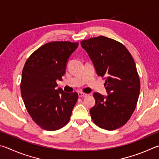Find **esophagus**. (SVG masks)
<instances>
[{
    "mask_svg": "<svg viewBox=\"0 0 159 159\" xmlns=\"http://www.w3.org/2000/svg\"><path fill=\"white\" fill-rule=\"evenodd\" d=\"M87 95H88L87 93H83V92L78 93V96H79V97H86Z\"/></svg>",
    "mask_w": 159,
    "mask_h": 159,
    "instance_id": "obj_1",
    "label": "esophagus"
}]
</instances>
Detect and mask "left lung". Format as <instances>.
<instances>
[{"mask_svg": "<svg viewBox=\"0 0 159 159\" xmlns=\"http://www.w3.org/2000/svg\"><path fill=\"white\" fill-rule=\"evenodd\" d=\"M99 76L105 77L108 95L93 96L96 104L90 109L93 121L108 130L119 129L130 118L137 105L140 82L135 61L123 44L105 36L81 42Z\"/></svg>", "mask_w": 159, "mask_h": 159, "instance_id": "1", "label": "left lung"}]
</instances>
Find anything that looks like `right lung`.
I'll use <instances>...</instances> for the list:
<instances>
[{"label": "right lung", "mask_w": 159, "mask_h": 159, "mask_svg": "<svg viewBox=\"0 0 159 159\" xmlns=\"http://www.w3.org/2000/svg\"><path fill=\"white\" fill-rule=\"evenodd\" d=\"M78 44L67 41L46 43L25 63L20 85L21 97L29 115L44 130H58L70 119L78 94L56 87L57 80H62L67 61Z\"/></svg>", "instance_id": "obj_1"}]
</instances>
